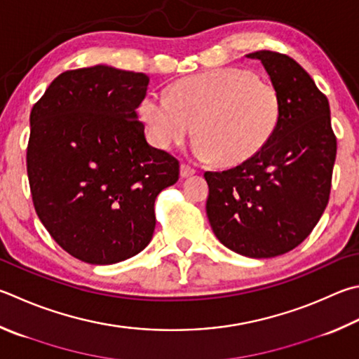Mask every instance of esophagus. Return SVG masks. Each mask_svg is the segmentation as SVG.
<instances>
[{"label":"esophagus","instance_id":"esophagus-1","mask_svg":"<svg viewBox=\"0 0 359 359\" xmlns=\"http://www.w3.org/2000/svg\"><path fill=\"white\" fill-rule=\"evenodd\" d=\"M196 174V169L191 168L190 165H187V163H182L180 165V177H190V175Z\"/></svg>","mask_w":359,"mask_h":359}]
</instances>
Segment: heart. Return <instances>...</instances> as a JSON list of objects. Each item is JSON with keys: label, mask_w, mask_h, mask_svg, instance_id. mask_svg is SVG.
I'll return each mask as SVG.
<instances>
[{"label": "heart", "mask_w": 359, "mask_h": 359, "mask_svg": "<svg viewBox=\"0 0 359 359\" xmlns=\"http://www.w3.org/2000/svg\"><path fill=\"white\" fill-rule=\"evenodd\" d=\"M138 113L163 151L184 146L194 127L199 157L233 166L252 158L271 140L281 97L275 84L250 69L221 67L182 78L168 97L146 94Z\"/></svg>", "instance_id": "1"}]
</instances>
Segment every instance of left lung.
<instances>
[{"instance_id":"left-lung-1","label":"left lung","mask_w":359,"mask_h":359,"mask_svg":"<svg viewBox=\"0 0 359 359\" xmlns=\"http://www.w3.org/2000/svg\"><path fill=\"white\" fill-rule=\"evenodd\" d=\"M281 97V116L266 146L227 171H207V217L224 246L254 259L297 248L327 208L336 135L330 103L290 56L259 50Z\"/></svg>"}]
</instances>
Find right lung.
Here are the masks:
<instances>
[{
	"mask_svg": "<svg viewBox=\"0 0 359 359\" xmlns=\"http://www.w3.org/2000/svg\"><path fill=\"white\" fill-rule=\"evenodd\" d=\"M149 76L108 66L62 72L31 109L26 171L32 204L55 242L94 265L144 250L158 193L179 160L147 144L136 108Z\"/></svg>",
	"mask_w": 359,
	"mask_h": 359,
	"instance_id": "add662e5",
	"label": "right lung"
}]
</instances>
